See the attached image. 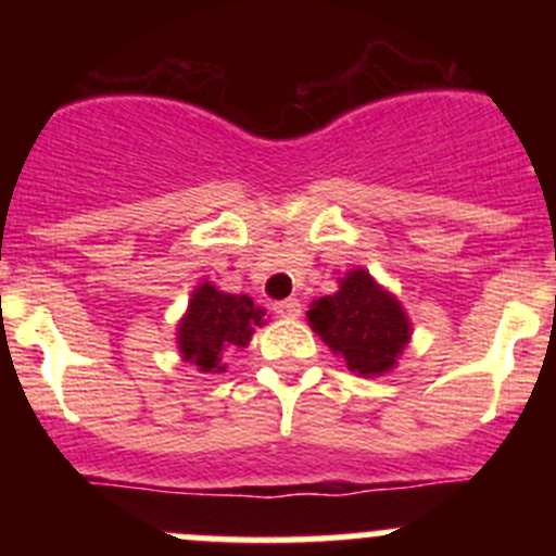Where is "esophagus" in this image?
I'll use <instances>...</instances> for the list:
<instances>
[{"instance_id":"esophagus-1","label":"esophagus","mask_w":556,"mask_h":556,"mask_svg":"<svg viewBox=\"0 0 556 556\" xmlns=\"http://www.w3.org/2000/svg\"><path fill=\"white\" fill-rule=\"evenodd\" d=\"M274 312H277L279 317L295 319L301 314V301L299 299H285V301H279V304H274Z\"/></svg>"}]
</instances>
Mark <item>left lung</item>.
Returning <instances> with one entry per match:
<instances>
[{
  "instance_id": "left-lung-1",
  "label": "left lung",
  "mask_w": 556,
  "mask_h": 556,
  "mask_svg": "<svg viewBox=\"0 0 556 556\" xmlns=\"http://www.w3.org/2000/svg\"><path fill=\"white\" fill-rule=\"evenodd\" d=\"M333 295L312 301V330L361 377H382L395 368L412 339V323L401 301L366 271L352 268Z\"/></svg>"
}]
</instances>
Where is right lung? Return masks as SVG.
Listing matches in <instances>:
<instances>
[{"instance_id": "obj_1", "label": "right lung", "mask_w": 556, "mask_h": 556, "mask_svg": "<svg viewBox=\"0 0 556 556\" xmlns=\"http://www.w3.org/2000/svg\"><path fill=\"white\" fill-rule=\"evenodd\" d=\"M263 314L266 312L252 304L250 295L223 293L212 282H201L190 295L188 312L179 319V352L185 361L199 366V371H226L223 352L228 346L250 344L255 325L263 323Z\"/></svg>"}]
</instances>
